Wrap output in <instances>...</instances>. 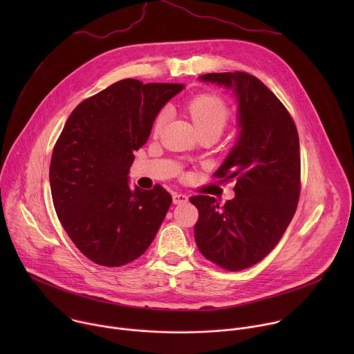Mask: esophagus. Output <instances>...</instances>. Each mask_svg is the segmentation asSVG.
Listing matches in <instances>:
<instances>
[{"label": "esophagus", "instance_id": "obj_1", "mask_svg": "<svg viewBox=\"0 0 354 354\" xmlns=\"http://www.w3.org/2000/svg\"><path fill=\"white\" fill-rule=\"evenodd\" d=\"M187 200H189V197L186 194H183V193H174L172 194L174 205H183V203H186Z\"/></svg>", "mask_w": 354, "mask_h": 354}]
</instances>
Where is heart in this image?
Here are the masks:
<instances>
[{
    "label": "heart",
    "mask_w": 354,
    "mask_h": 354,
    "mask_svg": "<svg viewBox=\"0 0 354 354\" xmlns=\"http://www.w3.org/2000/svg\"><path fill=\"white\" fill-rule=\"evenodd\" d=\"M187 111L196 124L198 133L213 131L218 136L227 127L231 119V111L224 100L212 93H201L187 102ZM168 119V109H162L154 119L153 130L158 134Z\"/></svg>",
    "instance_id": "1"
}]
</instances>
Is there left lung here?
Here are the masks:
<instances>
[{"instance_id":"left-lung-1","label":"left lung","mask_w":354,"mask_h":354,"mask_svg":"<svg viewBox=\"0 0 354 354\" xmlns=\"http://www.w3.org/2000/svg\"><path fill=\"white\" fill-rule=\"evenodd\" d=\"M201 81L234 89L239 138L216 171L218 182L235 179V197L221 206L210 196H192L198 210L194 241L207 261L239 272L261 262L294 217L301 190L299 140L279 97L255 75L212 73Z\"/></svg>"}]
</instances>
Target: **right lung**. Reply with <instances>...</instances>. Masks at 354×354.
Returning a JSON list of instances; mask_svg holds the SVG:
<instances>
[{
    "label": "right lung",
    "instance_id": "1",
    "mask_svg": "<svg viewBox=\"0 0 354 354\" xmlns=\"http://www.w3.org/2000/svg\"><path fill=\"white\" fill-rule=\"evenodd\" d=\"M182 89L118 81L82 100L55 144L48 176L57 217L96 265L119 268L140 258L168 213L172 197L161 185L131 189L127 175L156 116Z\"/></svg>",
    "mask_w": 354,
    "mask_h": 354
}]
</instances>
